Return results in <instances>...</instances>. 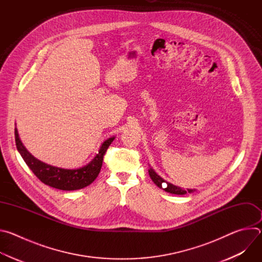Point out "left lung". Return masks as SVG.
Returning <instances> with one entry per match:
<instances>
[{
  "label": "left lung",
  "instance_id": "left-lung-1",
  "mask_svg": "<svg viewBox=\"0 0 262 262\" xmlns=\"http://www.w3.org/2000/svg\"><path fill=\"white\" fill-rule=\"evenodd\" d=\"M148 173H149V176H150V178L152 179V181L159 186V188L165 190L167 193H170V194H175V195H184L186 193H193L195 192V190H192V189H188V190H182L181 188H179V186H176L172 183H169L167 181H165L161 176H159L155 170L152 168H150L148 170ZM167 184L166 185L165 183Z\"/></svg>",
  "mask_w": 262,
  "mask_h": 262
}]
</instances>
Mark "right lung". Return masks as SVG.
Segmentation results:
<instances>
[{"instance_id":"1","label":"right lung","mask_w":262,"mask_h":262,"mask_svg":"<svg viewBox=\"0 0 262 262\" xmlns=\"http://www.w3.org/2000/svg\"><path fill=\"white\" fill-rule=\"evenodd\" d=\"M14 135L18 152L36 177L45 184L63 191L80 190L91 184L100 172L106 149L115 139V137H112L105 140L101 144L98 154L88 165L79 169H63L48 165L34 158L23 145L16 127L14 129Z\"/></svg>"}]
</instances>
